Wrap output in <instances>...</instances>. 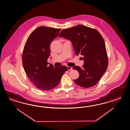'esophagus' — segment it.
Returning a JSON list of instances; mask_svg holds the SVG:
<instances>
[{
	"instance_id": "1",
	"label": "esophagus",
	"mask_w": 130,
	"mask_h": 130,
	"mask_svg": "<svg viewBox=\"0 0 130 130\" xmlns=\"http://www.w3.org/2000/svg\"><path fill=\"white\" fill-rule=\"evenodd\" d=\"M67 68L69 70H71L72 69V67H70V66H67Z\"/></svg>"
}]
</instances>
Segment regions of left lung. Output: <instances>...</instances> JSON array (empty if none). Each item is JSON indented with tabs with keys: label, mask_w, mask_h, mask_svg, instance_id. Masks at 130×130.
Segmentation results:
<instances>
[{
	"label": "left lung",
	"mask_w": 130,
	"mask_h": 130,
	"mask_svg": "<svg viewBox=\"0 0 130 130\" xmlns=\"http://www.w3.org/2000/svg\"><path fill=\"white\" fill-rule=\"evenodd\" d=\"M59 36L70 40L76 55L83 56V67H73L79 74V78L74 80L75 83L84 88L94 86L105 72L108 65L105 44L101 34L95 29L78 25L63 29Z\"/></svg>",
	"instance_id": "8db88e82"
}]
</instances>
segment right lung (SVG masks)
<instances>
[{"instance_id":"add662e5","label":"right lung","mask_w":130,"mask_h":130,"mask_svg":"<svg viewBox=\"0 0 130 130\" xmlns=\"http://www.w3.org/2000/svg\"><path fill=\"white\" fill-rule=\"evenodd\" d=\"M60 30L39 27L30 34L24 47L22 63L24 71L33 84L42 90H49L57 86L64 73L68 70L66 66H47L50 45Z\"/></svg>"}]
</instances>
